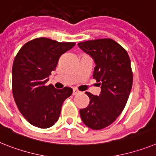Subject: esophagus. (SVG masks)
<instances>
[{"mask_svg":"<svg viewBox=\"0 0 156 156\" xmlns=\"http://www.w3.org/2000/svg\"><path fill=\"white\" fill-rule=\"evenodd\" d=\"M80 91L78 90H77V89H74V90H73V95H77V94H80Z\"/></svg>","mask_w":156,"mask_h":156,"instance_id":"obj_1","label":"esophagus"}]
</instances>
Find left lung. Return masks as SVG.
Masks as SVG:
<instances>
[{
  "mask_svg": "<svg viewBox=\"0 0 156 156\" xmlns=\"http://www.w3.org/2000/svg\"><path fill=\"white\" fill-rule=\"evenodd\" d=\"M78 46L95 62L93 78L101 93L98 96L89 92L90 104L80 109L85 125L94 130L102 129L114 122L129 99L133 76L129 56L124 48L111 39L89 40Z\"/></svg>",
  "mask_w": 156,
  "mask_h": 156,
  "instance_id": "1",
  "label": "left lung"
}]
</instances>
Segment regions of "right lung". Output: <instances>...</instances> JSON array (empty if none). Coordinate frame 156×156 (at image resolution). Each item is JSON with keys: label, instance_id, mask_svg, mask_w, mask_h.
Wrapping results in <instances>:
<instances>
[{"label": "right lung", "instance_id": "right-lung-1", "mask_svg": "<svg viewBox=\"0 0 156 156\" xmlns=\"http://www.w3.org/2000/svg\"><path fill=\"white\" fill-rule=\"evenodd\" d=\"M74 43H59L48 38L27 42L15 57L12 70V94L23 117L34 126L48 129L57 122L63 101L73 90L47 86L59 57Z\"/></svg>", "mask_w": 156, "mask_h": 156}]
</instances>
